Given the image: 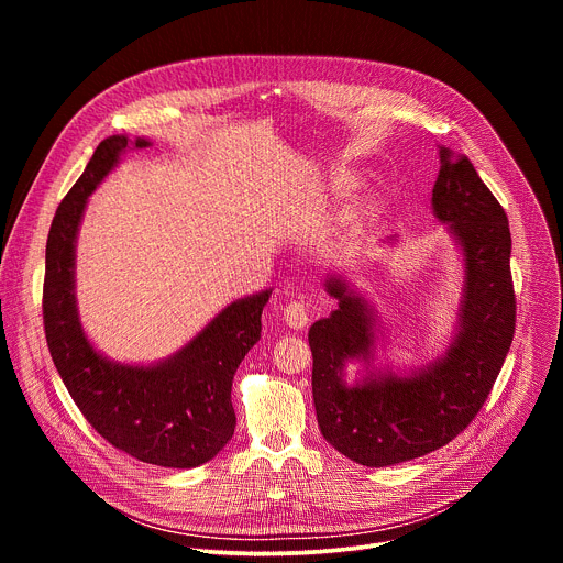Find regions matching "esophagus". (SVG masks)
Wrapping results in <instances>:
<instances>
[{"label":"esophagus","mask_w":563,"mask_h":563,"mask_svg":"<svg viewBox=\"0 0 563 563\" xmlns=\"http://www.w3.org/2000/svg\"><path fill=\"white\" fill-rule=\"evenodd\" d=\"M283 320L291 330H302L309 323V307L302 300H291L283 309Z\"/></svg>","instance_id":"1"}]
</instances>
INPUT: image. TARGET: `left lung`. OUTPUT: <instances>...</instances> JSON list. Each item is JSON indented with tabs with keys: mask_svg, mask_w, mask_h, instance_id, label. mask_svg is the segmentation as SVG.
<instances>
[{
	"mask_svg": "<svg viewBox=\"0 0 563 563\" xmlns=\"http://www.w3.org/2000/svg\"><path fill=\"white\" fill-rule=\"evenodd\" d=\"M432 211L463 258L456 325L443 354L410 372L374 367L380 330L374 307L343 274H328L339 307L309 328L311 394L320 434L347 459L385 467L450 443L476 417L501 372L515 334L508 218L465 155L439 146ZM383 243H396L387 235ZM356 360L366 374L347 384Z\"/></svg>",
	"mask_w": 563,
	"mask_h": 563,
	"instance_id": "1",
	"label": "left lung"
}]
</instances>
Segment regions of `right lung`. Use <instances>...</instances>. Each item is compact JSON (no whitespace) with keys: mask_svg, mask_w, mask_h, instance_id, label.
<instances>
[{"mask_svg":"<svg viewBox=\"0 0 563 563\" xmlns=\"http://www.w3.org/2000/svg\"><path fill=\"white\" fill-rule=\"evenodd\" d=\"M146 148V137L109 135L55 211L46 243V343L75 406L118 450L163 467L211 461L233 437V374L261 341L272 289L238 298L176 354L148 365L104 356L85 334L75 298V243L89 196L118 167L120 155Z\"/></svg>","mask_w":563,"mask_h":563,"instance_id":"add662e5","label":"right lung"}]
</instances>
